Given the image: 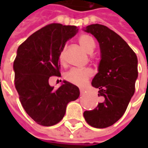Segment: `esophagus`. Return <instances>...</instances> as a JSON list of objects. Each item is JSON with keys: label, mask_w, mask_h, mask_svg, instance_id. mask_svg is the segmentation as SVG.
Returning <instances> with one entry per match:
<instances>
[{"label": "esophagus", "mask_w": 148, "mask_h": 148, "mask_svg": "<svg viewBox=\"0 0 148 148\" xmlns=\"http://www.w3.org/2000/svg\"><path fill=\"white\" fill-rule=\"evenodd\" d=\"M80 92H81V94H82V93H84V92H85V90H84L83 88H81Z\"/></svg>", "instance_id": "esophagus-1"}]
</instances>
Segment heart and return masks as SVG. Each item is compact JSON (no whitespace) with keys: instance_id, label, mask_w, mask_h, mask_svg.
I'll list each match as a JSON object with an SVG mask.
<instances>
[{"instance_id":"b5f03b06","label":"heart","mask_w":148,"mask_h":148,"mask_svg":"<svg viewBox=\"0 0 148 148\" xmlns=\"http://www.w3.org/2000/svg\"><path fill=\"white\" fill-rule=\"evenodd\" d=\"M79 43L82 47V48L87 52V53H92L95 48V43L93 41V39L89 35H82L79 37ZM65 59V48L62 50L59 53V61L62 63L64 62ZM93 72L90 69H71V71H68L65 74V80L67 81L70 83L74 84L78 86H82L86 83L90 78L92 77Z\"/></svg>"}]
</instances>
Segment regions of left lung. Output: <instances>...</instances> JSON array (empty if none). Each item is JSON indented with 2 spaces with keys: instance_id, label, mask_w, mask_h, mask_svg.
Listing matches in <instances>:
<instances>
[{
  "instance_id": "1",
  "label": "left lung",
  "mask_w": 148,
  "mask_h": 148,
  "mask_svg": "<svg viewBox=\"0 0 148 148\" xmlns=\"http://www.w3.org/2000/svg\"><path fill=\"white\" fill-rule=\"evenodd\" d=\"M85 31L93 35L100 44L101 59L92 86L99 89L103 101L96 109L84 112L90 126L105 128L115 124L124 114L138 77L137 56L118 34L102 24H91Z\"/></svg>"
}]
</instances>
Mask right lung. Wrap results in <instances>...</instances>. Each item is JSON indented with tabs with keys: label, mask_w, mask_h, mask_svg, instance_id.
<instances>
[{
	"label": "right lung",
	"mask_w": 148,
	"mask_h": 148,
	"mask_svg": "<svg viewBox=\"0 0 148 148\" xmlns=\"http://www.w3.org/2000/svg\"><path fill=\"white\" fill-rule=\"evenodd\" d=\"M76 26L50 24L22 42L13 62L15 87L25 112L37 124L52 126L64 116L66 106L78 98V87L64 81L57 90L49 78L60 77L59 53L77 32Z\"/></svg>",
	"instance_id": "right-lung-1"
}]
</instances>
